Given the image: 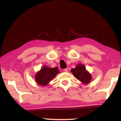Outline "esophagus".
<instances>
[{"instance_id":"esophagus-1","label":"esophagus","mask_w":121,"mask_h":121,"mask_svg":"<svg viewBox=\"0 0 121 121\" xmlns=\"http://www.w3.org/2000/svg\"><path fill=\"white\" fill-rule=\"evenodd\" d=\"M64 72H67L68 71V68L64 69Z\"/></svg>"}]
</instances>
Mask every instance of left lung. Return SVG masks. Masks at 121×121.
Listing matches in <instances>:
<instances>
[{
	"label": "left lung",
	"mask_w": 121,
	"mask_h": 121,
	"mask_svg": "<svg viewBox=\"0 0 121 121\" xmlns=\"http://www.w3.org/2000/svg\"><path fill=\"white\" fill-rule=\"evenodd\" d=\"M70 71L75 78L84 84H89L91 80V75L86 70L85 66L82 64L77 65L75 68L72 69Z\"/></svg>",
	"instance_id": "1"
}]
</instances>
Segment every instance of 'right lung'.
I'll list each match as a JSON object with an SVG mask.
<instances>
[{"mask_svg": "<svg viewBox=\"0 0 121 121\" xmlns=\"http://www.w3.org/2000/svg\"><path fill=\"white\" fill-rule=\"evenodd\" d=\"M59 73L60 72L57 67L51 68L46 65H44L41 70L36 73L35 75L36 82L39 85H46Z\"/></svg>", "mask_w": 121, "mask_h": 121, "instance_id": "add662e5", "label": "right lung"}]
</instances>
